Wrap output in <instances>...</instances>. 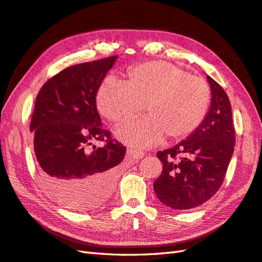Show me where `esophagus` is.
<instances>
[{
    "mask_svg": "<svg viewBox=\"0 0 262 262\" xmlns=\"http://www.w3.org/2000/svg\"><path fill=\"white\" fill-rule=\"evenodd\" d=\"M127 155H128V158H132L134 160H138V159H142L145 156V152L142 150L128 149L127 150Z\"/></svg>",
    "mask_w": 262,
    "mask_h": 262,
    "instance_id": "1",
    "label": "esophagus"
}]
</instances>
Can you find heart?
Masks as SVG:
<instances>
[{"mask_svg":"<svg viewBox=\"0 0 262 262\" xmlns=\"http://www.w3.org/2000/svg\"><path fill=\"white\" fill-rule=\"evenodd\" d=\"M100 115L115 125L137 117L145 107L148 117L125 126L117 137L134 147H150L164 137L178 142L204 122L210 89L203 78L167 62L152 61L134 67L125 84L106 80L97 93Z\"/></svg>","mask_w":262,"mask_h":262,"instance_id":"obj_1","label":"heart"}]
</instances>
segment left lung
I'll return each instance as SVG.
<instances>
[{
    "label": "left lung",
    "mask_w": 262,
    "mask_h": 262,
    "mask_svg": "<svg viewBox=\"0 0 262 262\" xmlns=\"http://www.w3.org/2000/svg\"><path fill=\"white\" fill-rule=\"evenodd\" d=\"M207 79L211 103L204 122L189 137L156 155L163 171L154 190L164 205L176 210L203 205L219 190L236 143L229 98L216 80Z\"/></svg>",
    "instance_id": "left-lung-1"
}]
</instances>
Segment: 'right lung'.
Returning <instances> with one entry per match:
<instances>
[{
	"label": "right lung",
	"instance_id": "add662e5",
	"mask_svg": "<svg viewBox=\"0 0 262 262\" xmlns=\"http://www.w3.org/2000/svg\"><path fill=\"white\" fill-rule=\"evenodd\" d=\"M117 56L67 67L38 92L30 130L39 178L52 198L73 210L93 209L113 191L126 147L103 128L96 108L100 84ZM94 140L103 147L92 146Z\"/></svg>",
	"mask_w": 262,
	"mask_h": 262
}]
</instances>
